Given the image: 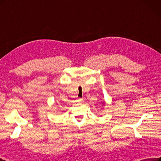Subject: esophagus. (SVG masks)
Returning a JSON list of instances; mask_svg holds the SVG:
<instances>
[{
	"mask_svg": "<svg viewBox=\"0 0 161 161\" xmlns=\"http://www.w3.org/2000/svg\"><path fill=\"white\" fill-rule=\"evenodd\" d=\"M78 101H79V103H82V102H83V98H79L78 99Z\"/></svg>",
	"mask_w": 161,
	"mask_h": 161,
	"instance_id": "esophagus-1",
	"label": "esophagus"
}]
</instances>
